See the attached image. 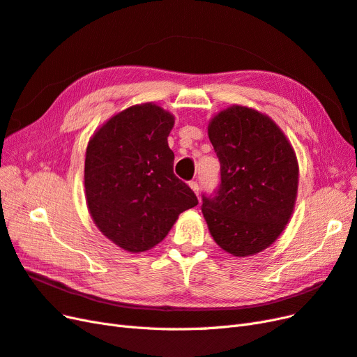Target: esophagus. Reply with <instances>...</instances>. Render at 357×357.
<instances>
[{
    "label": "esophagus",
    "mask_w": 357,
    "mask_h": 357,
    "mask_svg": "<svg viewBox=\"0 0 357 357\" xmlns=\"http://www.w3.org/2000/svg\"><path fill=\"white\" fill-rule=\"evenodd\" d=\"M190 188H191L195 194H199V183H197V181H191V182H190Z\"/></svg>",
    "instance_id": "34e87169"
}]
</instances>
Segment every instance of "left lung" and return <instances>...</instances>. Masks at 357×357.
Segmentation results:
<instances>
[{"label":"left lung","instance_id":"1","mask_svg":"<svg viewBox=\"0 0 357 357\" xmlns=\"http://www.w3.org/2000/svg\"><path fill=\"white\" fill-rule=\"evenodd\" d=\"M208 133L221 163V183L213 195H202L206 224L228 254L255 255L291 220L298 191L295 151L270 117L241 105L218 112Z\"/></svg>","mask_w":357,"mask_h":357}]
</instances>
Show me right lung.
<instances>
[{"mask_svg":"<svg viewBox=\"0 0 357 357\" xmlns=\"http://www.w3.org/2000/svg\"><path fill=\"white\" fill-rule=\"evenodd\" d=\"M175 117L142 103L111 117L86 149L84 188L91 220L121 249L145 252L162 241L179 213L199 204L174 174L167 136Z\"/></svg>","mask_w":357,"mask_h":357,"instance_id":"1","label":"right lung"}]
</instances>
